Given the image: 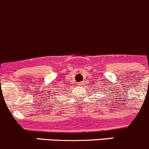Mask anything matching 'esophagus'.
Returning a JSON list of instances; mask_svg holds the SVG:
<instances>
[{
	"mask_svg": "<svg viewBox=\"0 0 149 149\" xmlns=\"http://www.w3.org/2000/svg\"><path fill=\"white\" fill-rule=\"evenodd\" d=\"M83 85V84H82V83H80V86H82Z\"/></svg>",
	"mask_w": 149,
	"mask_h": 149,
	"instance_id": "1",
	"label": "esophagus"
}]
</instances>
